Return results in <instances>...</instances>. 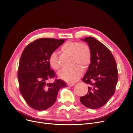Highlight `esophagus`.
I'll return each mask as SVG.
<instances>
[{
  "label": "esophagus",
  "instance_id": "34e87169",
  "mask_svg": "<svg viewBox=\"0 0 133 133\" xmlns=\"http://www.w3.org/2000/svg\"><path fill=\"white\" fill-rule=\"evenodd\" d=\"M67 85L68 87H73L75 85V84L74 83H68Z\"/></svg>",
  "mask_w": 133,
  "mask_h": 133
}]
</instances>
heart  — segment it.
<instances>
[{
  "mask_svg": "<svg viewBox=\"0 0 133 133\" xmlns=\"http://www.w3.org/2000/svg\"><path fill=\"white\" fill-rule=\"evenodd\" d=\"M61 50L72 54V65H75L61 71L59 73V77L68 83H74L79 79L82 73L79 66L85 69L90 64L91 58L90 48L87 44L80 42L68 41L62 46ZM48 61L54 70H60L61 66L56 51L51 53Z\"/></svg>",
  "mask_w": 133,
  "mask_h": 133,
  "instance_id": "b5f03b06",
  "label": "heart"
}]
</instances>
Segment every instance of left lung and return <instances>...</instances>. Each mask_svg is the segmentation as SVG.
Wrapping results in <instances>:
<instances>
[{
  "mask_svg": "<svg viewBox=\"0 0 133 133\" xmlns=\"http://www.w3.org/2000/svg\"><path fill=\"white\" fill-rule=\"evenodd\" d=\"M83 40L90 48L91 58L82 80L89 85L88 91L80 101L89 109H97L106 104L115 92L118 79L117 64L111 51L97 39L89 37Z\"/></svg>",
  "mask_w": 133,
  "mask_h": 133,
  "instance_id": "left-lung-1",
  "label": "left lung"
}]
</instances>
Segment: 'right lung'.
I'll use <instances>...</instances> for the list:
<instances>
[{
  "label": "right lung",
  "mask_w": 133,
  "mask_h": 133,
  "mask_svg": "<svg viewBox=\"0 0 133 133\" xmlns=\"http://www.w3.org/2000/svg\"><path fill=\"white\" fill-rule=\"evenodd\" d=\"M65 41L38 39L28 44L21 54L17 74L19 90L27 104L34 110L43 111L51 107L56 102L58 90L67 87L65 81L56 79L48 61L51 53ZM52 78H55V81L47 83Z\"/></svg>",
  "instance_id": "obj_1"
}]
</instances>
